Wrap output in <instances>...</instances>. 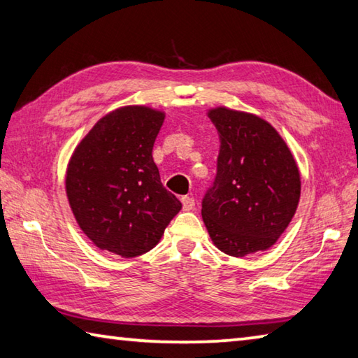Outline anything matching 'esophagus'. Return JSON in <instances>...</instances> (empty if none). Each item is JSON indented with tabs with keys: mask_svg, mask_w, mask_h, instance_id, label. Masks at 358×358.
Here are the masks:
<instances>
[{
	"mask_svg": "<svg viewBox=\"0 0 358 358\" xmlns=\"http://www.w3.org/2000/svg\"><path fill=\"white\" fill-rule=\"evenodd\" d=\"M181 203H183V210L185 211H191L194 206H196V200H194L192 197H181Z\"/></svg>",
	"mask_w": 358,
	"mask_h": 358,
	"instance_id": "esophagus-1",
	"label": "esophagus"
}]
</instances>
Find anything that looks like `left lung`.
<instances>
[{
  "instance_id": "8db88e82",
  "label": "left lung",
  "mask_w": 358,
  "mask_h": 358,
  "mask_svg": "<svg viewBox=\"0 0 358 358\" xmlns=\"http://www.w3.org/2000/svg\"><path fill=\"white\" fill-rule=\"evenodd\" d=\"M208 115L220 141L216 177L201 200L208 233L231 257L269 249L301 197L296 161L280 134L259 117L227 108Z\"/></svg>"
}]
</instances>
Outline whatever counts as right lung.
Instances as JSON below:
<instances>
[{
	"label": "right lung",
	"mask_w": 358,
	"mask_h": 358,
	"mask_svg": "<svg viewBox=\"0 0 358 358\" xmlns=\"http://www.w3.org/2000/svg\"><path fill=\"white\" fill-rule=\"evenodd\" d=\"M164 114L127 106L103 117L75 148L66 189L78 225L101 250L153 249L181 201L161 183L152 150Z\"/></svg>",
	"instance_id": "1"
}]
</instances>
